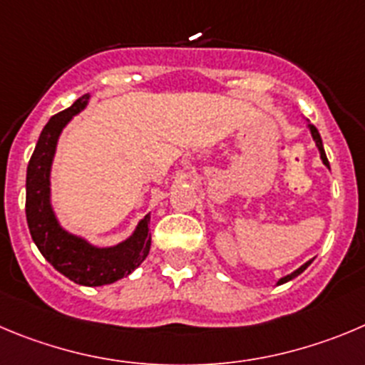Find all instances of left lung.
<instances>
[{"mask_svg": "<svg viewBox=\"0 0 365 365\" xmlns=\"http://www.w3.org/2000/svg\"><path fill=\"white\" fill-rule=\"evenodd\" d=\"M309 131H312V136H313V140H315L317 148H319V151H321L322 162H324V165L329 167V162H328V158H326V153H324V145H322L321 135H319V131H317V128H315V125H313V124H309ZM312 261H313V259H312ZM312 261H308V263H304L301 268H297V270H295V272H292L290 275H286V277L279 279L277 284H282V282H288V281H292V279H294V277H297L299 274H302V272H304L306 268H308L309 264H312Z\"/></svg>", "mask_w": 365, "mask_h": 365, "instance_id": "8db88e82", "label": "left lung"}]
</instances>
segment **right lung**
<instances>
[{"mask_svg":"<svg viewBox=\"0 0 365 365\" xmlns=\"http://www.w3.org/2000/svg\"><path fill=\"white\" fill-rule=\"evenodd\" d=\"M88 98V93L77 98L68 110L53 115L41 131L26 167L25 210L32 240L44 259L77 284L102 286L129 275L148 257L151 248V217L148 214L129 240L110 248L91 247L83 237L61 229L50 205V169L61 131L73 115L86 108Z\"/></svg>","mask_w":365,"mask_h":365,"instance_id":"right-lung-1","label":"right lung"}]
</instances>
